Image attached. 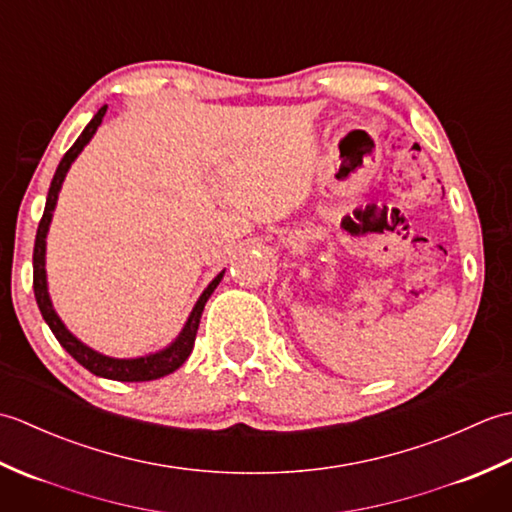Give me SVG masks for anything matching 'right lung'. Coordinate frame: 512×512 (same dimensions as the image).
I'll use <instances>...</instances> for the list:
<instances>
[{
  "label": "right lung",
  "instance_id": "right-lung-1",
  "mask_svg": "<svg viewBox=\"0 0 512 512\" xmlns=\"http://www.w3.org/2000/svg\"><path fill=\"white\" fill-rule=\"evenodd\" d=\"M105 112H107V105H103L101 110L94 114L92 121L85 125L81 136L76 138V143L68 151H65V156L61 158L57 171H54V178L50 182L48 198H46V209H43V217H41L39 228H37L35 253H32V284H35V299H37V306L41 310L43 321L48 323V328L52 330L54 336H57V341L61 343L63 350L68 352L76 363H81L85 369H90L92 374L101 376V378L121 380V383H143V380H156V378H162L167 374H173L184 361H187L191 350H193L195 334H198V325H200V317L204 312L206 301H209V297L213 295V290L220 286V281H222L226 270H222V273L204 288L200 299L195 301L187 323H184V328L180 330L176 339H173L167 347H162V350H158V352L136 356V358H114V356H107V354L92 350L90 345H85L81 339H76V336L68 328H65V323L61 321L57 310H54V306H52V299L48 292L46 237L50 231L54 206H57V200H59L61 184H63L65 176H68L72 162L79 158L85 145H88L92 136L96 134V129L101 127Z\"/></svg>",
  "mask_w": 512,
  "mask_h": 512
}]
</instances>
